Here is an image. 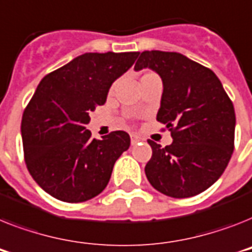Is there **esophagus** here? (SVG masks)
<instances>
[{"label": "esophagus", "mask_w": 252, "mask_h": 252, "mask_svg": "<svg viewBox=\"0 0 252 252\" xmlns=\"http://www.w3.org/2000/svg\"><path fill=\"white\" fill-rule=\"evenodd\" d=\"M141 141H144V138H142V137L136 136V134H132V136H130V144H132L133 146L138 144V142H141Z\"/></svg>", "instance_id": "1"}]
</instances>
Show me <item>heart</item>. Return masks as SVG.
Masks as SVG:
<instances>
[{"label": "heart", "mask_w": 252, "mask_h": 252, "mask_svg": "<svg viewBox=\"0 0 252 252\" xmlns=\"http://www.w3.org/2000/svg\"><path fill=\"white\" fill-rule=\"evenodd\" d=\"M151 76H157V75H154V73H151V72H147V73H145L144 76L141 77V80H144V79H147V77H151Z\"/></svg>", "instance_id": "obj_1"}]
</instances>
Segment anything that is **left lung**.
Returning a JSON list of instances; mask_svg holds the SVG:
<instances>
[{
    "instance_id": "obj_1",
    "label": "left lung",
    "mask_w": 252,
    "mask_h": 252,
    "mask_svg": "<svg viewBox=\"0 0 252 252\" xmlns=\"http://www.w3.org/2000/svg\"><path fill=\"white\" fill-rule=\"evenodd\" d=\"M150 68L163 81L157 120L173 141L153 149L145 173L153 188L172 198H189L219 180L234 150L236 114L221 81L207 67L180 53L142 52L134 71Z\"/></svg>"
}]
</instances>
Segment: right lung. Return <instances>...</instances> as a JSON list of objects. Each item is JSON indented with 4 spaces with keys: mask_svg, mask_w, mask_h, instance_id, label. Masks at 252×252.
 <instances>
[{
    "mask_svg": "<svg viewBox=\"0 0 252 252\" xmlns=\"http://www.w3.org/2000/svg\"><path fill=\"white\" fill-rule=\"evenodd\" d=\"M140 53H85L38 84L22 118L24 159L48 194L79 203L103 191L120 155L129 149L124 130L92 138L91 111L103 105L112 83Z\"/></svg>",
    "mask_w": 252,
    "mask_h": 252,
    "instance_id": "obj_1",
    "label": "right lung"
}]
</instances>
